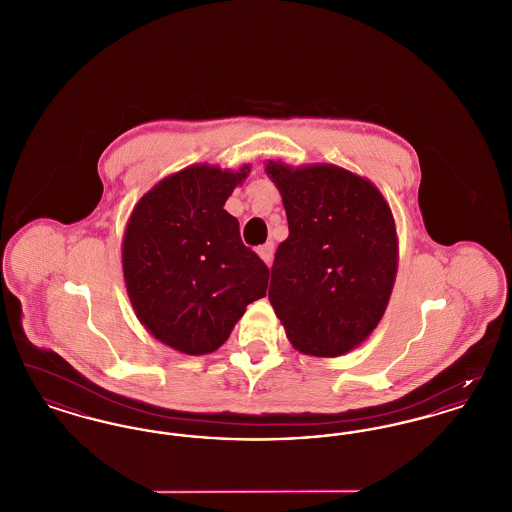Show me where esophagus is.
Returning <instances> with one entry per match:
<instances>
[{
	"instance_id": "1",
	"label": "esophagus",
	"mask_w": 512,
	"mask_h": 512,
	"mask_svg": "<svg viewBox=\"0 0 512 512\" xmlns=\"http://www.w3.org/2000/svg\"><path fill=\"white\" fill-rule=\"evenodd\" d=\"M257 253H259V257L270 267V265H272V259H274V244L268 242V244L259 245V247H257Z\"/></svg>"
}]
</instances>
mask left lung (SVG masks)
I'll return each instance as SVG.
<instances>
[{
    "instance_id": "obj_1",
    "label": "left lung",
    "mask_w": 512,
    "mask_h": 512,
    "mask_svg": "<svg viewBox=\"0 0 512 512\" xmlns=\"http://www.w3.org/2000/svg\"><path fill=\"white\" fill-rule=\"evenodd\" d=\"M290 236L278 245L268 299L293 347L338 357L376 328L397 272L390 207L365 178L334 165L270 161Z\"/></svg>"
}]
</instances>
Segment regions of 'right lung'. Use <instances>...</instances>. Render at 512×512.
I'll return each instance as SVG.
<instances>
[{"instance_id": "1", "label": "right lung", "mask_w": 512, "mask_h": 512, "mask_svg": "<svg viewBox=\"0 0 512 512\" xmlns=\"http://www.w3.org/2000/svg\"><path fill=\"white\" fill-rule=\"evenodd\" d=\"M247 171L176 172L138 201L126 226L122 270L132 307L157 340L186 355L219 349L245 307L267 295L270 270L224 211Z\"/></svg>"}]
</instances>
